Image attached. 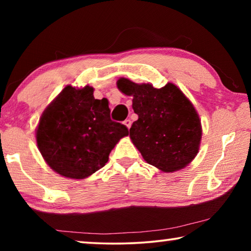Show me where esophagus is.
Here are the masks:
<instances>
[{"instance_id": "1", "label": "esophagus", "mask_w": 251, "mask_h": 251, "mask_svg": "<svg viewBox=\"0 0 251 251\" xmlns=\"http://www.w3.org/2000/svg\"><path fill=\"white\" fill-rule=\"evenodd\" d=\"M124 124L127 126V128H130L131 121H130V120H125V121H124Z\"/></svg>"}]
</instances>
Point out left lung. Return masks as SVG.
Wrapping results in <instances>:
<instances>
[{
  "label": "left lung",
  "instance_id": "left-lung-1",
  "mask_svg": "<svg viewBox=\"0 0 251 251\" xmlns=\"http://www.w3.org/2000/svg\"><path fill=\"white\" fill-rule=\"evenodd\" d=\"M117 87L131 95L138 115L129 129L134 145L148 164L172 173L186 167L199 150L201 125L193 104L176 85L161 88L151 84H136L127 78Z\"/></svg>",
  "mask_w": 251,
  "mask_h": 251
}]
</instances>
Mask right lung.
<instances>
[{"instance_id": "obj_1", "label": "right lung", "mask_w": 251, "mask_h": 251, "mask_svg": "<svg viewBox=\"0 0 251 251\" xmlns=\"http://www.w3.org/2000/svg\"><path fill=\"white\" fill-rule=\"evenodd\" d=\"M93 87L66 86L44 110L36 142L49 166L59 175L83 179L108 161L109 152L128 128L110 120L106 99L95 100Z\"/></svg>"}]
</instances>
